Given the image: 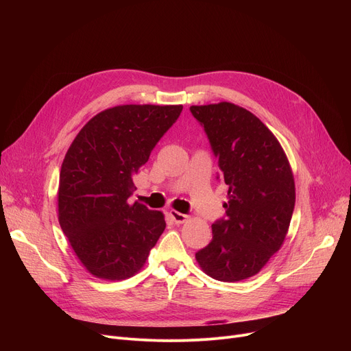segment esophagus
Returning <instances> with one entry per match:
<instances>
[{
    "label": "esophagus",
    "instance_id": "34e87169",
    "mask_svg": "<svg viewBox=\"0 0 351 351\" xmlns=\"http://www.w3.org/2000/svg\"><path fill=\"white\" fill-rule=\"evenodd\" d=\"M169 215H171V217L173 219V222L176 225H182V223H185V222H188V220H189L188 215H183V213H180L178 210H171Z\"/></svg>",
    "mask_w": 351,
    "mask_h": 351
}]
</instances>
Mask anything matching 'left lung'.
<instances>
[{
    "instance_id": "8db88e82",
    "label": "left lung",
    "mask_w": 351,
    "mask_h": 351,
    "mask_svg": "<svg viewBox=\"0 0 351 351\" xmlns=\"http://www.w3.org/2000/svg\"><path fill=\"white\" fill-rule=\"evenodd\" d=\"M228 185L226 217L212 225V242L196 253L215 280L241 282L259 273L289 232L296 202L290 162L280 142L250 110L232 102L192 105Z\"/></svg>"
}]
</instances>
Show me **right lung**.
<instances>
[{"label": "right lung", "mask_w": 351, "mask_h": 351, "mask_svg": "<svg viewBox=\"0 0 351 351\" xmlns=\"http://www.w3.org/2000/svg\"><path fill=\"white\" fill-rule=\"evenodd\" d=\"M182 105H118L90 118L64 158L58 220L82 266L98 279L135 276L163 233L165 215L128 199L134 176Z\"/></svg>", "instance_id": "obj_1"}]
</instances>
